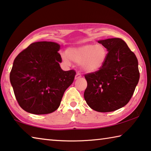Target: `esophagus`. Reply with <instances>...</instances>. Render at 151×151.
<instances>
[{
	"label": "esophagus",
	"instance_id": "obj_1",
	"mask_svg": "<svg viewBox=\"0 0 151 151\" xmlns=\"http://www.w3.org/2000/svg\"><path fill=\"white\" fill-rule=\"evenodd\" d=\"M81 77V74H80V73H76V76H75V79H76V80H78V79H79V78H80Z\"/></svg>",
	"mask_w": 151,
	"mask_h": 151
}]
</instances>
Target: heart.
I'll return each mask as SVG.
<instances>
[{"instance_id":"obj_1","label":"heart","mask_w":151,"mask_h":151,"mask_svg":"<svg viewBox=\"0 0 151 151\" xmlns=\"http://www.w3.org/2000/svg\"><path fill=\"white\" fill-rule=\"evenodd\" d=\"M107 56V49L102 44H84L68 49L67 55L63 54L61 58L67 65H70L72 61L80 63L83 71L93 73L102 68Z\"/></svg>"}]
</instances>
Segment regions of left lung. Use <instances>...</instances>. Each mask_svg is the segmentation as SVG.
<instances>
[{"mask_svg":"<svg viewBox=\"0 0 151 151\" xmlns=\"http://www.w3.org/2000/svg\"><path fill=\"white\" fill-rule=\"evenodd\" d=\"M98 42L107 49V59L100 70L85 75L88 86L83 96L93 110L112 112L127 105L134 93L140 78L138 60L122 39Z\"/></svg>","mask_w":151,"mask_h":151,"instance_id":"obj_1","label":"left lung"}]
</instances>
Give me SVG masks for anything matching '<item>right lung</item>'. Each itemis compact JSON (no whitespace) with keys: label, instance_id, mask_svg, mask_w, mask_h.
Instances as JSON below:
<instances>
[{"label":"right lung","instance_id":"obj_1","mask_svg":"<svg viewBox=\"0 0 151 151\" xmlns=\"http://www.w3.org/2000/svg\"><path fill=\"white\" fill-rule=\"evenodd\" d=\"M59 49L55 42H35L14 59L10 81L17 102L26 112L47 114L55 111L73 83L76 71L61 68Z\"/></svg>","mask_w":151,"mask_h":151}]
</instances>
